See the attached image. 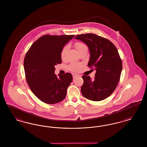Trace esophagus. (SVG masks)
Returning <instances> with one entry per match:
<instances>
[{"instance_id": "1", "label": "esophagus", "mask_w": 147, "mask_h": 147, "mask_svg": "<svg viewBox=\"0 0 147 147\" xmlns=\"http://www.w3.org/2000/svg\"><path fill=\"white\" fill-rule=\"evenodd\" d=\"M72 75H73V78H75L76 77H79L80 76V75H79L78 74H77V73H73Z\"/></svg>"}]
</instances>
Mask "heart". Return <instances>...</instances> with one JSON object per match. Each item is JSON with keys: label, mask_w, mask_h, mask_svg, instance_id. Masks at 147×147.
Listing matches in <instances>:
<instances>
[{"label": "heart", "mask_w": 147, "mask_h": 147, "mask_svg": "<svg viewBox=\"0 0 147 147\" xmlns=\"http://www.w3.org/2000/svg\"><path fill=\"white\" fill-rule=\"evenodd\" d=\"M75 46H76L77 50L78 51H79L80 49H83L84 47H85L86 46L83 43L77 42L75 44ZM68 49V46H65L62 49L61 53V58L62 59H64ZM69 68V69L72 71H78V70H79L80 68H81V64H80L79 63H73L70 65Z\"/></svg>", "instance_id": "heart-1"}]
</instances>
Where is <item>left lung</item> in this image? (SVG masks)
<instances>
[{
	"label": "left lung",
	"instance_id": "8db88e82",
	"mask_svg": "<svg viewBox=\"0 0 147 147\" xmlns=\"http://www.w3.org/2000/svg\"><path fill=\"white\" fill-rule=\"evenodd\" d=\"M75 38L88 46L90 55L88 65L96 71L94 79L82 76V95L92 101L103 100L111 95L119 81L122 63L118 50L110 41L94 34L77 35Z\"/></svg>",
	"mask_w": 147,
	"mask_h": 147
}]
</instances>
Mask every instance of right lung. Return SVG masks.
Listing matches in <instances>:
<instances>
[{
    "label": "right lung",
    "mask_w": 147,
    "mask_h": 147,
    "mask_svg": "<svg viewBox=\"0 0 147 147\" xmlns=\"http://www.w3.org/2000/svg\"><path fill=\"white\" fill-rule=\"evenodd\" d=\"M75 35H45L30 47L24 61L25 77L35 96L42 102L53 104L65 98L72 75L55 74V66L62 63L63 47Z\"/></svg>",
    "instance_id": "right-lung-1"
}]
</instances>
